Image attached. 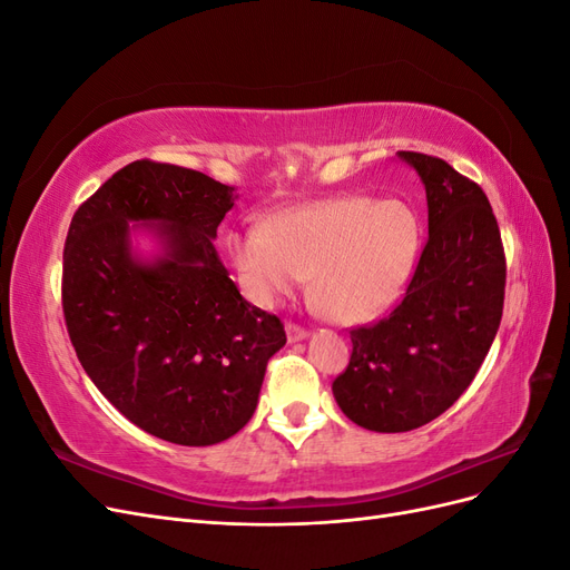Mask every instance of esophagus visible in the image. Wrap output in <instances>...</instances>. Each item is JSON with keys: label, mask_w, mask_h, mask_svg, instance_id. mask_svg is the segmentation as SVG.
Masks as SVG:
<instances>
[{"label": "esophagus", "mask_w": 570, "mask_h": 570, "mask_svg": "<svg viewBox=\"0 0 570 570\" xmlns=\"http://www.w3.org/2000/svg\"><path fill=\"white\" fill-rule=\"evenodd\" d=\"M285 331H287V340H289V342H299V340H306V337H308L306 327H302V325H297V323H292V321L285 325Z\"/></svg>", "instance_id": "esophagus-1"}]
</instances>
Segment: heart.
I'll list each match as a JSON object with an SVG mask.
<instances>
[{"instance_id":"heart-1","label":"heart","mask_w":570,"mask_h":570,"mask_svg":"<svg viewBox=\"0 0 570 570\" xmlns=\"http://www.w3.org/2000/svg\"><path fill=\"white\" fill-rule=\"evenodd\" d=\"M247 295L273 306L312 278L318 312L340 325L368 323L402 297L419 252L416 218L400 202L333 197L228 235Z\"/></svg>"}]
</instances>
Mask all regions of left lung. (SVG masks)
<instances>
[{
    "mask_svg": "<svg viewBox=\"0 0 570 570\" xmlns=\"http://www.w3.org/2000/svg\"><path fill=\"white\" fill-rule=\"evenodd\" d=\"M428 199V243L404 299L352 327L350 366L333 383L344 416L375 433L438 419L473 383L504 312L507 258L480 185L421 151H400Z\"/></svg>",
    "mask_w": 570,
    "mask_h": 570,
    "instance_id": "left-lung-1",
    "label": "left lung"
}]
</instances>
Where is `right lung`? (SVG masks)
<instances>
[{
  "label": "right lung",
  "instance_id": "obj_1",
  "mask_svg": "<svg viewBox=\"0 0 570 570\" xmlns=\"http://www.w3.org/2000/svg\"><path fill=\"white\" fill-rule=\"evenodd\" d=\"M235 187L193 168L132 161L78 206L63 247L61 304L97 390L145 433L206 446L243 430L268 358L287 342L278 316L249 304L214 239ZM142 222L163 252L129 245Z\"/></svg>",
  "mask_w": 570,
  "mask_h": 570
}]
</instances>
